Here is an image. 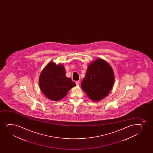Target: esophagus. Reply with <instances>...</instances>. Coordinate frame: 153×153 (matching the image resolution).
Returning a JSON list of instances; mask_svg holds the SVG:
<instances>
[{"mask_svg":"<svg viewBox=\"0 0 153 153\" xmlns=\"http://www.w3.org/2000/svg\"><path fill=\"white\" fill-rule=\"evenodd\" d=\"M79 81H77L76 82V85H79Z\"/></svg>","mask_w":153,"mask_h":153,"instance_id":"34e87169","label":"esophagus"}]
</instances>
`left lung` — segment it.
<instances>
[{
	"label": "left lung",
	"instance_id": "left-lung-1",
	"mask_svg": "<svg viewBox=\"0 0 153 153\" xmlns=\"http://www.w3.org/2000/svg\"><path fill=\"white\" fill-rule=\"evenodd\" d=\"M112 68L107 62L97 59L88 66L82 88L93 101H99L107 96L114 84Z\"/></svg>",
	"mask_w": 153,
	"mask_h": 153
}]
</instances>
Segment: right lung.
Returning <instances> with one entry per match:
<instances>
[{"mask_svg": "<svg viewBox=\"0 0 153 153\" xmlns=\"http://www.w3.org/2000/svg\"><path fill=\"white\" fill-rule=\"evenodd\" d=\"M39 83L46 97L55 101L63 98L71 88L76 86L70 78L66 76L63 66L53 62L49 63L42 70Z\"/></svg>", "mask_w": 153, "mask_h": 153, "instance_id": "add662e5", "label": "right lung"}]
</instances>
